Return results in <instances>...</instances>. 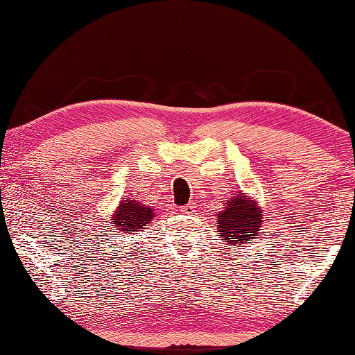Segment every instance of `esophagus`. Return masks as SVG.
<instances>
[{
  "instance_id": "esophagus-1",
  "label": "esophagus",
  "mask_w": 355,
  "mask_h": 355,
  "mask_svg": "<svg viewBox=\"0 0 355 355\" xmlns=\"http://www.w3.org/2000/svg\"><path fill=\"white\" fill-rule=\"evenodd\" d=\"M196 209H197V207L194 205V203H188V205L182 208V213L183 214H194Z\"/></svg>"
}]
</instances>
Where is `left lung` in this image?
Wrapping results in <instances>:
<instances>
[{"label": "left lung", "instance_id": "obj_1", "mask_svg": "<svg viewBox=\"0 0 355 355\" xmlns=\"http://www.w3.org/2000/svg\"><path fill=\"white\" fill-rule=\"evenodd\" d=\"M216 216H218V236L225 244H230L232 249L238 245L245 248L249 241L258 238V232L261 230V209L255 200H250L249 196H245V192L227 200L224 209Z\"/></svg>", "mask_w": 355, "mask_h": 355}]
</instances>
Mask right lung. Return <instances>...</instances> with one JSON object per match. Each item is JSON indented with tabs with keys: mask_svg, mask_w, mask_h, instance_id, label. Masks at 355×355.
<instances>
[{
	"mask_svg": "<svg viewBox=\"0 0 355 355\" xmlns=\"http://www.w3.org/2000/svg\"><path fill=\"white\" fill-rule=\"evenodd\" d=\"M155 218L153 208L141 205L136 200H122L114 213L111 224L114 230L131 233V232H141L144 225L150 224Z\"/></svg>",
	"mask_w": 355,
	"mask_h": 355,
	"instance_id": "right-lung-1",
	"label": "right lung"
}]
</instances>
